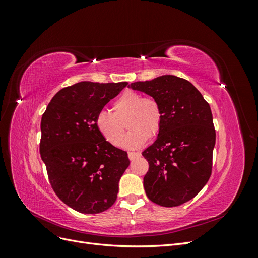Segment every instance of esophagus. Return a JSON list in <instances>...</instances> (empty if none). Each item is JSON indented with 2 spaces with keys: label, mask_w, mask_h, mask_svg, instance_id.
Instances as JSON below:
<instances>
[{
  "label": "esophagus",
  "mask_w": 258,
  "mask_h": 258,
  "mask_svg": "<svg viewBox=\"0 0 258 258\" xmlns=\"http://www.w3.org/2000/svg\"><path fill=\"white\" fill-rule=\"evenodd\" d=\"M140 153H134V152H129L128 153V157H129V159L130 160H134L135 158H137V157H140Z\"/></svg>",
  "instance_id": "obj_1"
}]
</instances>
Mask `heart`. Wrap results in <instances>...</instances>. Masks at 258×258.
Here are the masks:
<instances>
[{
    "mask_svg": "<svg viewBox=\"0 0 258 258\" xmlns=\"http://www.w3.org/2000/svg\"><path fill=\"white\" fill-rule=\"evenodd\" d=\"M127 120L131 131L122 140L123 122ZM163 113L159 102L152 97H143L135 90H128L113 103V113L100 111L95 126L106 142L113 146L122 145L130 150L142 147L148 138L159 134Z\"/></svg>",
    "mask_w": 258,
    "mask_h": 258,
    "instance_id": "heart-1",
    "label": "heart"
}]
</instances>
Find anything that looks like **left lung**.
Instances as JSON below:
<instances>
[{
  "label": "left lung",
  "instance_id": "8db88e82",
  "mask_svg": "<svg viewBox=\"0 0 258 258\" xmlns=\"http://www.w3.org/2000/svg\"><path fill=\"white\" fill-rule=\"evenodd\" d=\"M129 87L159 102L163 120L157 140L142 153L148 162L144 189L161 207H177L204 188L212 173L215 129L209 103L181 77L162 75Z\"/></svg>",
  "mask_w": 258,
  "mask_h": 258
}]
</instances>
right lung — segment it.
I'll return each mask as SVG.
<instances>
[{
    "instance_id": "obj_1",
    "label": "right lung",
    "mask_w": 258,
    "mask_h": 258,
    "mask_svg": "<svg viewBox=\"0 0 258 258\" xmlns=\"http://www.w3.org/2000/svg\"><path fill=\"white\" fill-rule=\"evenodd\" d=\"M128 83L81 82L59 90L41 121L40 153L50 185L77 212L97 214L117 199L129 166L127 152L106 142L96 126L98 112Z\"/></svg>"
}]
</instances>
